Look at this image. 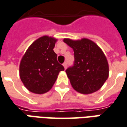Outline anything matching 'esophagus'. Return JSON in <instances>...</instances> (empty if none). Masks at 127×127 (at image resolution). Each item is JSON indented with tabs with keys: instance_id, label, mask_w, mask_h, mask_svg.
I'll return each mask as SVG.
<instances>
[{
	"instance_id": "obj_1",
	"label": "esophagus",
	"mask_w": 127,
	"mask_h": 127,
	"mask_svg": "<svg viewBox=\"0 0 127 127\" xmlns=\"http://www.w3.org/2000/svg\"><path fill=\"white\" fill-rule=\"evenodd\" d=\"M63 65L64 67V69H66V66H67V63H66V62H64Z\"/></svg>"
}]
</instances>
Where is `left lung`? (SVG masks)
Masks as SVG:
<instances>
[{"label":"left lung","instance_id":"8db88e82","mask_svg":"<svg viewBox=\"0 0 127 127\" xmlns=\"http://www.w3.org/2000/svg\"><path fill=\"white\" fill-rule=\"evenodd\" d=\"M63 41L73 49L74 64L66 69L71 85L76 91L89 94L102 87L109 77L107 58L94 42L87 38Z\"/></svg>","mask_w":127,"mask_h":127}]
</instances>
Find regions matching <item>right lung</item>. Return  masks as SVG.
Returning a JSON list of instances; mask_svg holds the SVG:
<instances>
[{"mask_svg": "<svg viewBox=\"0 0 127 127\" xmlns=\"http://www.w3.org/2000/svg\"><path fill=\"white\" fill-rule=\"evenodd\" d=\"M57 39L44 36L30 45L20 61L21 81L28 90L37 94L49 91L60 71L64 70L58 63L54 51Z\"/></svg>", "mask_w": 127, "mask_h": 127, "instance_id": "obj_1", "label": "right lung"}]
</instances>
